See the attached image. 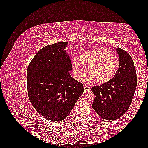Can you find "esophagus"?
I'll list each match as a JSON object with an SVG mask.
<instances>
[{
  "instance_id": "esophagus-1",
  "label": "esophagus",
  "mask_w": 148,
  "mask_h": 148,
  "mask_svg": "<svg viewBox=\"0 0 148 148\" xmlns=\"http://www.w3.org/2000/svg\"><path fill=\"white\" fill-rule=\"evenodd\" d=\"M83 87H84V92H88V91H89L91 90L90 87L87 86V85H86V84H84Z\"/></svg>"
}]
</instances>
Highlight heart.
<instances>
[{"instance_id":"heart-1","label":"heart","mask_w":148,"mask_h":148,"mask_svg":"<svg viewBox=\"0 0 148 148\" xmlns=\"http://www.w3.org/2000/svg\"><path fill=\"white\" fill-rule=\"evenodd\" d=\"M119 65L116 53L97 48L80 53L79 59L71 60V66L75 78L81 80L88 74L97 84H102L113 78Z\"/></svg>"}]
</instances>
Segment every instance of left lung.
Listing matches in <instances>:
<instances>
[{
	"label": "left lung",
	"instance_id": "obj_1",
	"mask_svg": "<svg viewBox=\"0 0 148 148\" xmlns=\"http://www.w3.org/2000/svg\"><path fill=\"white\" fill-rule=\"evenodd\" d=\"M116 51L119 56V68L114 77L91 88L95 95L92 108L106 120H116L126 112L137 85L136 72L131 56L121 48Z\"/></svg>",
	"mask_w": 148,
	"mask_h": 148
}]
</instances>
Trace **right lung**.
I'll return each instance as SVG.
<instances>
[{
	"instance_id": "obj_1",
	"label": "right lung",
	"mask_w": 148,
	"mask_h": 148,
	"mask_svg": "<svg viewBox=\"0 0 148 148\" xmlns=\"http://www.w3.org/2000/svg\"><path fill=\"white\" fill-rule=\"evenodd\" d=\"M67 42L42 48L29 63L26 73L30 102L38 112L51 121H61L73 109L84 91L83 84L71 77Z\"/></svg>"
}]
</instances>
